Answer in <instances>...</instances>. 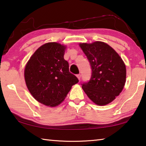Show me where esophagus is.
<instances>
[{"mask_svg": "<svg viewBox=\"0 0 146 146\" xmlns=\"http://www.w3.org/2000/svg\"><path fill=\"white\" fill-rule=\"evenodd\" d=\"M76 76H77V78H78L79 80H81V74H77V75H76Z\"/></svg>", "mask_w": 146, "mask_h": 146, "instance_id": "34e87169", "label": "esophagus"}]
</instances>
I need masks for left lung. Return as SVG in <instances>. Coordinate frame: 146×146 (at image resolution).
Masks as SVG:
<instances>
[{
    "instance_id": "obj_1",
    "label": "left lung",
    "mask_w": 146,
    "mask_h": 146,
    "mask_svg": "<svg viewBox=\"0 0 146 146\" xmlns=\"http://www.w3.org/2000/svg\"><path fill=\"white\" fill-rule=\"evenodd\" d=\"M80 46L92 69L90 80L82 84V88L94 103L106 105L119 95L124 86L126 69L124 61L106 43H83Z\"/></svg>"
}]
</instances>
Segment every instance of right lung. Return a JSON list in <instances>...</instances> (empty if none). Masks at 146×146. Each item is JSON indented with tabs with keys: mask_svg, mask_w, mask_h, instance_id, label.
<instances>
[{
	"mask_svg": "<svg viewBox=\"0 0 146 146\" xmlns=\"http://www.w3.org/2000/svg\"><path fill=\"white\" fill-rule=\"evenodd\" d=\"M66 47L56 42L45 43L35 51L26 64L24 77L28 90L39 103L56 106L79 82L69 72L64 59Z\"/></svg>",
	"mask_w": 146,
	"mask_h": 146,
	"instance_id": "right-lung-1",
	"label": "right lung"
}]
</instances>
